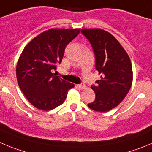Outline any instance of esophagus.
Segmentation results:
<instances>
[{"label":"esophagus","instance_id":"34e87169","mask_svg":"<svg viewBox=\"0 0 152 152\" xmlns=\"http://www.w3.org/2000/svg\"><path fill=\"white\" fill-rule=\"evenodd\" d=\"M76 87H77L79 89H81V90H82V89H84L85 88H86V85H85L84 83H82V84L77 85Z\"/></svg>","mask_w":152,"mask_h":152}]
</instances>
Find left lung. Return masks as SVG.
<instances>
[{"mask_svg":"<svg viewBox=\"0 0 152 152\" xmlns=\"http://www.w3.org/2000/svg\"><path fill=\"white\" fill-rule=\"evenodd\" d=\"M90 42L95 56V68L100 79L92 85L95 100L88 103L97 112H108L116 107L128 93L133 82L130 58L118 41L109 32L98 28L81 30Z\"/></svg>","mask_w":152,"mask_h":152,"instance_id":"1","label":"left lung"}]
</instances>
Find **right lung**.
Wrapping results in <instances>:
<instances>
[{
  "label": "right lung",
  "instance_id": "obj_1",
  "mask_svg": "<svg viewBox=\"0 0 152 152\" xmlns=\"http://www.w3.org/2000/svg\"><path fill=\"white\" fill-rule=\"evenodd\" d=\"M80 29L44 31L25 46L16 66L18 84L28 101L39 110L49 111L64 102L74 85L52 73L61 63L64 49Z\"/></svg>",
  "mask_w": 152,
  "mask_h": 152
}]
</instances>
